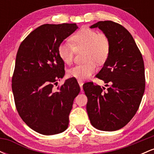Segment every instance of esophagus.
<instances>
[{
    "label": "esophagus",
    "instance_id": "obj_1",
    "mask_svg": "<svg viewBox=\"0 0 154 154\" xmlns=\"http://www.w3.org/2000/svg\"><path fill=\"white\" fill-rule=\"evenodd\" d=\"M77 82H78V83H79V87H80L81 91H82V85H83L82 81L80 80V79H78V80H77Z\"/></svg>",
    "mask_w": 154,
    "mask_h": 154
}]
</instances>
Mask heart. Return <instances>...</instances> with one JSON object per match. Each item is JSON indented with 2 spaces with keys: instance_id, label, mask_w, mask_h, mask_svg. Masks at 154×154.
Segmentation results:
<instances>
[{
  "instance_id": "1",
  "label": "heart",
  "mask_w": 154,
  "mask_h": 154,
  "mask_svg": "<svg viewBox=\"0 0 154 154\" xmlns=\"http://www.w3.org/2000/svg\"><path fill=\"white\" fill-rule=\"evenodd\" d=\"M72 44L62 43L59 45L58 52L61 60L66 64L72 62L75 51H84L85 63L76 65L68 72L70 77L79 79H87L96 69V61L103 63L110 53V40L104 33L83 28L70 38Z\"/></svg>"
}]
</instances>
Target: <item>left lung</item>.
I'll list each match as a JSON object with an SVG mask.
<instances>
[{
	"label": "left lung",
	"instance_id": "1",
	"mask_svg": "<svg viewBox=\"0 0 154 154\" xmlns=\"http://www.w3.org/2000/svg\"><path fill=\"white\" fill-rule=\"evenodd\" d=\"M100 29L110 40V53L96 77L108 87L83 85L88 98L86 108L91 125L103 131L122 128L138 109L145 91L143 56L135 40L123 26L100 21L91 27Z\"/></svg>",
	"mask_w": 154,
	"mask_h": 154
}]
</instances>
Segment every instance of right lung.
<instances>
[{
    "label": "right lung",
    "mask_w": 154,
    "mask_h": 154,
    "mask_svg": "<svg viewBox=\"0 0 154 154\" xmlns=\"http://www.w3.org/2000/svg\"><path fill=\"white\" fill-rule=\"evenodd\" d=\"M77 28L76 24H43L28 35L17 52L12 77L16 107L26 125L42 135L66 130L74 99L80 91L73 78L54 89L65 75L58 48Z\"/></svg>",
    "instance_id": "right-lung-1"
}]
</instances>
